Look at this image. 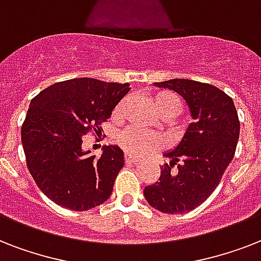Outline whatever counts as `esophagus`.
<instances>
[{
  "instance_id": "34e87169",
  "label": "esophagus",
  "mask_w": 261,
  "mask_h": 261,
  "mask_svg": "<svg viewBox=\"0 0 261 261\" xmlns=\"http://www.w3.org/2000/svg\"><path fill=\"white\" fill-rule=\"evenodd\" d=\"M124 163L137 164V163H139V159H137V157H134V155H131V154H128V153H126V154H124Z\"/></svg>"
}]
</instances>
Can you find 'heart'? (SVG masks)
<instances>
[{"label":"heart","mask_w":261,"mask_h":261,"mask_svg":"<svg viewBox=\"0 0 261 261\" xmlns=\"http://www.w3.org/2000/svg\"><path fill=\"white\" fill-rule=\"evenodd\" d=\"M151 102L159 114H161L163 116H169L171 119L177 116L182 110L180 97L177 94L168 92V90L157 92L151 98ZM123 106H124V102H120L115 108V115H119L122 112ZM118 142L120 147H123L130 154L145 155L147 153L154 151L155 149L163 147L165 145V139L155 133H146V131L138 130L135 127H128L119 134Z\"/></svg>","instance_id":"b5f03b06"}]
</instances>
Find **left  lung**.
<instances>
[{
    "mask_svg": "<svg viewBox=\"0 0 261 261\" xmlns=\"http://www.w3.org/2000/svg\"><path fill=\"white\" fill-rule=\"evenodd\" d=\"M154 85L177 92L194 122L177 146L165 153L171 163L161 168L159 181L145 187L143 195L155 210L184 214L214 192L234 157L239 115L230 96L210 84L174 79Z\"/></svg>",
    "mask_w": 261,
    "mask_h": 261,
    "instance_id": "left-lung-1",
    "label": "left lung"
}]
</instances>
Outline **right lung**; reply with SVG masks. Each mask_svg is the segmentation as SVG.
Listing matches in <instances>:
<instances>
[{
  "instance_id": "add662e5",
  "label": "right lung",
  "mask_w": 261,
  "mask_h": 261,
  "mask_svg": "<svg viewBox=\"0 0 261 261\" xmlns=\"http://www.w3.org/2000/svg\"><path fill=\"white\" fill-rule=\"evenodd\" d=\"M130 90L128 84L73 79L32 98L21 126L27 167L43 194L58 206L85 211L110 198L124 165L123 150L102 147L101 155L83 150V135L107 122Z\"/></svg>"
}]
</instances>
